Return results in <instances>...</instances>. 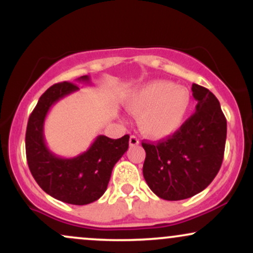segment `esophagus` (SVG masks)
<instances>
[{
  "instance_id": "1",
  "label": "esophagus",
  "mask_w": 253,
  "mask_h": 253,
  "mask_svg": "<svg viewBox=\"0 0 253 253\" xmlns=\"http://www.w3.org/2000/svg\"><path fill=\"white\" fill-rule=\"evenodd\" d=\"M136 145H139V139L134 135H130L129 136V146H136Z\"/></svg>"
}]
</instances>
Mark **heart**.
<instances>
[{"label": "heart", "mask_w": 253, "mask_h": 253, "mask_svg": "<svg viewBox=\"0 0 253 253\" xmlns=\"http://www.w3.org/2000/svg\"><path fill=\"white\" fill-rule=\"evenodd\" d=\"M126 107L139 117V129L144 135L164 139L184 124L191 108V94L170 81H151L130 92Z\"/></svg>", "instance_id": "obj_1"}]
</instances>
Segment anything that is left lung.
Segmentation results:
<instances>
[{
	"instance_id": "left-lung-1",
	"label": "left lung",
	"mask_w": 253,
	"mask_h": 253,
	"mask_svg": "<svg viewBox=\"0 0 253 253\" xmlns=\"http://www.w3.org/2000/svg\"><path fill=\"white\" fill-rule=\"evenodd\" d=\"M196 110L167 140L143 143V175L150 189L168 201L205 190L221 168L227 123L220 102L207 88L193 84Z\"/></svg>"
}]
</instances>
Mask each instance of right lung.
Listing matches in <instances>:
<instances>
[{"label": "right lung", "instance_id": "right-lung-1", "mask_svg": "<svg viewBox=\"0 0 253 253\" xmlns=\"http://www.w3.org/2000/svg\"><path fill=\"white\" fill-rule=\"evenodd\" d=\"M90 83L89 76L77 78ZM76 84H53L40 96L28 119L26 156L30 170L39 187L48 195L70 205L83 206L100 199L107 190L114 165L128 150L129 135L110 139L97 135L83 153L63 158L48 149L43 136V124L54 103L78 91Z\"/></svg>", "mask_w": 253, "mask_h": 253}]
</instances>
